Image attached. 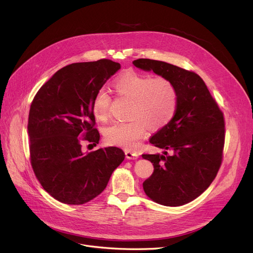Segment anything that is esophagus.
I'll return each instance as SVG.
<instances>
[{"instance_id": "esophagus-1", "label": "esophagus", "mask_w": 253, "mask_h": 253, "mask_svg": "<svg viewBox=\"0 0 253 253\" xmlns=\"http://www.w3.org/2000/svg\"><path fill=\"white\" fill-rule=\"evenodd\" d=\"M125 155H126V158L129 159V160H136L138 158V154L132 151H125Z\"/></svg>"}]
</instances>
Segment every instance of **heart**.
I'll list each match as a JSON object with an SVG mask.
<instances>
[{"label": "heart", "instance_id": "1", "mask_svg": "<svg viewBox=\"0 0 253 253\" xmlns=\"http://www.w3.org/2000/svg\"><path fill=\"white\" fill-rule=\"evenodd\" d=\"M119 96L131 100L130 121L116 122L104 130V138L110 144L123 149H135L145 135L148 126L160 129L173 119L178 104L176 87L170 80L153 78L135 72L120 76L114 83ZM111 96L99 89L93 97L92 111L98 120L108 119Z\"/></svg>", "mask_w": 253, "mask_h": 253}]
</instances>
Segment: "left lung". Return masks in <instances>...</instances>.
<instances>
[{"label":"left lung","mask_w":253,"mask_h":253,"mask_svg":"<svg viewBox=\"0 0 253 253\" xmlns=\"http://www.w3.org/2000/svg\"><path fill=\"white\" fill-rule=\"evenodd\" d=\"M132 63L170 80L178 93L173 119L150 138L155 147L165 150L163 155H142L154 165L143 191L161 205H184L207 190L217 174L224 144L223 114L196 73L153 59Z\"/></svg>","instance_id":"obj_1"}]
</instances>
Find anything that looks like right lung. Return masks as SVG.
Listing matches in <instances>:
<instances>
[{
  "mask_svg": "<svg viewBox=\"0 0 253 253\" xmlns=\"http://www.w3.org/2000/svg\"><path fill=\"white\" fill-rule=\"evenodd\" d=\"M120 69L110 59L66 65L39 89L31 104V163L44 190L61 203L81 205L97 197L124 161V152L116 147L82 149L83 140L99 142L93 97Z\"/></svg>",
  "mask_w": 253,
  "mask_h": 253,
  "instance_id": "obj_1",
  "label": "right lung"
}]
</instances>
